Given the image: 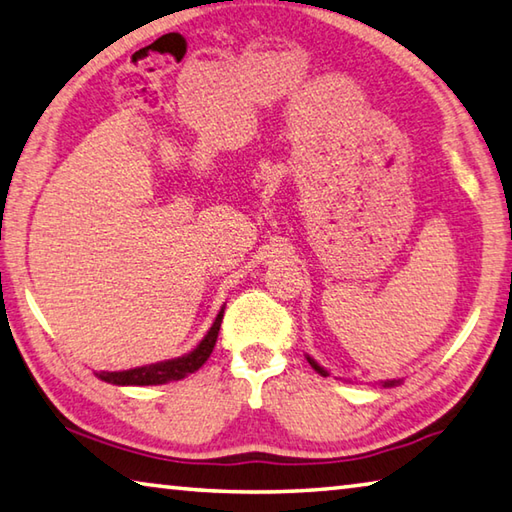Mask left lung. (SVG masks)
Masks as SVG:
<instances>
[{"mask_svg": "<svg viewBox=\"0 0 512 512\" xmlns=\"http://www.w3.org/2000/svg\"><path fill=\"white\" fill-rule=\"evenodd\" d=\"M307 359H309V357H307ZM309 363H311V368H314V370L318 372V375H323V377H327V370H323V368H320V366H318V363H316L314 359H309ZM395 384H397V381H395V379H393V381H384V386H395Z\"/></svg>", "mask_w": 512, "mask_h": 512, "instance_id": "8db88e82", "label": "left lung"}]
</instances>
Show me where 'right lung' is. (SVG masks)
<instances>
[{
	"label": "right lung",
	"mask_w": 512,
	"mask_h": 512,
	"mask_svg": "<svg viewBox=\"0 0 512 512\" xmlns=\"http://www.w3.org/2000/svg\"><path fill=\"white\" fill-rule=\"evenodd\" d=\"M221 320H223V309L219 311V316H216L210 332L205 334V339L198 343V348L194 352L185 354V357L160 361V363H153V366L133 368V370L99 372V377L103 381H108V384H117V386H155L171 379H183L185 375H189V372L198 370L207 359H210V354L216 345V336H219V329H221Z\"/></svg>",
	"instance_id": "obj_1"
}]
</instances>
